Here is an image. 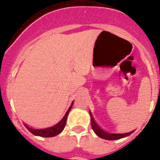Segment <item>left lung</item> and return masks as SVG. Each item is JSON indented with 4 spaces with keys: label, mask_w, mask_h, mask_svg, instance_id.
<instances>
[{
    "label": "left lung",
    "mask_w": 160,
    "mask_h": 160,
    "mask_svg": "<svg viewBox=\"0 0 160 160\" xmlns=\"http://www.w3.org/2000/svg\"><path fill=\"white\" fill-rule=\"evenodd\" d=\"M90 121H91V127H92L93 131H94L96 135H98L100 138H103V139H107V140H116V139H120L122 138H125V137H128V135H130L131 133L134 132V131H131V132L124 133V134H114V133H108L107 131H103L102 129L98 126V124L96 123L95 121L93 118L92 114L90 111Z\"/></svg>",
    "instance_id": "left-lung-1"
}]
</instances>
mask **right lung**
Segmentation results:
<instances>
[{
    "label": "right lung",
    "mask_w": 160,
    "mask_h": 160,
    "mask_svg": "<svg viewBox=\"0 0 160 160\" xmlns=\"http://www.w3.org/2000/svg\"><path fill=\"white\" fill-rule=\"evenodd\" d=\"M72 105H73V102H72L71 106L70 107V108L68 109V111H66V114L64 115V117L62 118V119L58 123H57L56 125L53 126V127H50V128H44V129H33V128H29L28 126H25V128H27L32 135H37V136H41V137H53L58 135V134H60L62 131L64 129L65 126H66V119H67L68 114L70 112V109H71Z\"/></svg>",
    "instance_id": "obj_1"
}]
</instances>
